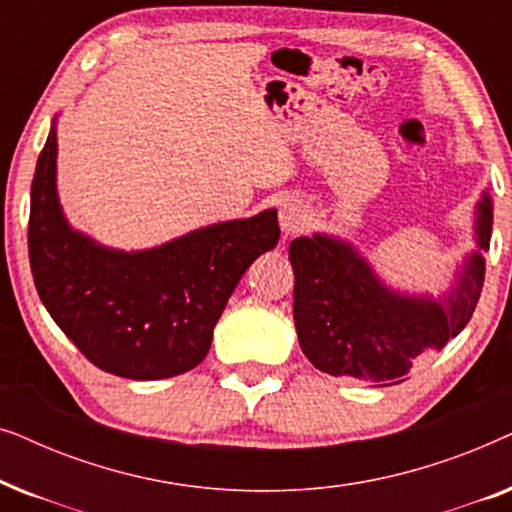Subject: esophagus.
Segmentation results:
<instances>
[{"label":"esophagus","instance_id":"34e87169","mask_svg":"<svg viewBox=\"0 0 512 512\" xmlns=\"http://www.w3.org/2000/svg\"><path fill=\"white\" fill-rule=\"evenodd\" d=\"M279 226L284 235H293L307 226V207L303 200L289 198L279 205Z\"/></svg>","mask_w":512,"mask_h":512}]
</instances>
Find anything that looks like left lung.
<instances>
[{"label":"left lung","instance_id":"obj_1","mask_svg":"<svg viewBox=\"0 0 512 512\" xmlns=\"http://www.w3.org/2000/svg\"><path fill=\"white\" fill-rule=\"evenodd\" d=\"M494 205L480 193L473 212L475 249L454 263L438 298L384 282L361 249L345 237H296L289 261L293 321L303 354L321 373L389 387L405 380L419 356L457 338L471 321L485 282Z\"/></svg>","mask_w":512,"mask_h":512}]
</instances>
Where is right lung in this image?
I'll use <instances>...</instances> for the list:
<instances>
[{
	"label": "right lung",
	"instance_id": "1",
	"mask_svg": "<svg viewBox=\"0 0 512 512\" xmlns=\"http://www.w3.org/2000/svg\"><path fill=\"white\" fill-rule=\"evenodd\" d=\"M58 118L39 153L30 265L41 303L90 363L163 380L205 359L237 282L279 242L277 209L188 230L149 249H114L69 223L58 195Z\"/></svg>",
	"mask_w": 512,
	"mask_h": 512
}]
</instances>
